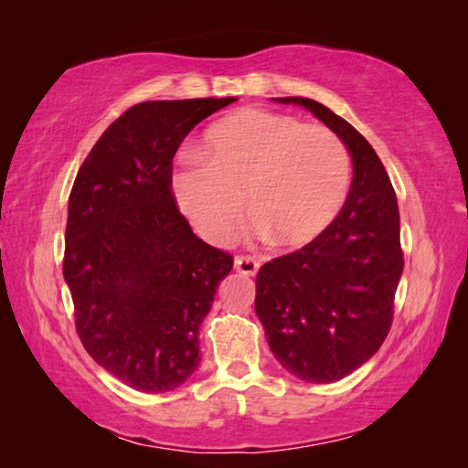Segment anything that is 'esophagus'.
<instances>
[{"label":"esophagus","instance_id":"34e87169","mask_svg":"<svg viewBox=\"0 0 468 468\" xmlns=\"http://www.w3.org/2000/svg\"><path fill=\"white\" fill-rule=\"evenodd\" d=\"M233 266H235V271L239 272V274H248V276H253L258 272V268H260V264L256 262V260L253 258H248V256H237L235 258V262H233Z\"/></svg>","mask_w":468,"mask_h":468}]
</instances>
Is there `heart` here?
<instances>
[{"mask_svg":"<svg viewBox=\"0 0 468 468\" xmlns=\"http://www.w3.org/2000/svg\"><path fill=\"white\" fill-rule=\"evenodd\" d=\"M202 163L173 177L179 208L204 239L227 243L245 200L253 231L301 248L335 223L351 184V161L335 132L262 109L225 115L204 132Z\"/></svg>","mask_w":468,"mask_h":468,"instance_id":"b5f03b06","label":"heart"}]
</instances>
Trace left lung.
Wrapping results in <instances>:
<instances>
[{"mask_svg": "<svg viewBox=\"0 0 468 468\" xmlns=\"http://www.w3.org/2000/svg\"><path fill=\"white\" fill-rule=\"evenodd\" d=\"M272 101L310 111L353 163L335 223L305 248L266 262L256 279V314L274 359L299 379L330 384L374 357L390 330L405 266L399 202L376 150L351 123L318 101Z\"/></svg>", "mask_w": 468, "mask_h": 468, "instance_id": "left-lung-1", "label": "left lung"}]
</instances>
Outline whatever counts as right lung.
Returning a JSON list of instances; mask_svg holds the SVG:
<instances>
[{
    "label": "right lung",
    "instance_id": "add662e5",
    "mask_svg": "<svg viewBox=\"0 0 468 468\" xmlns=\"http://www.w3.org/2000/svg\"><path fill=\"white\" fill-rule=\"evenodd\" d=\"M235 97L146 101L115 120L68 200L63 279L90 357L140 392L176 390L233 258L194 235L171 194L184 138Z\"/></svg>",
    "mask_w": 468,
    "mask_h": 468
}]
</instances>
